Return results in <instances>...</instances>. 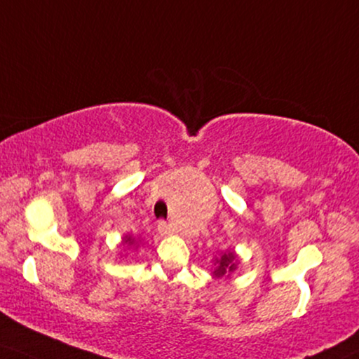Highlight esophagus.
<instances>
[{"label":"esophagus","mask_w":359,"mask_h":359,"mask_svg":"<svg viewBox=\"0 0 359 359\" xmlns=\"http://www.w3.org/2000/svg\"><path fill=\"white\" fill-rule=\"evenodd\" d=\"M157 229H158V232H161L162 235H167V233H170V225L169 224H167V222L165 220H161V222H158V224H157Z\"/></svg>","instance_id":"34e87169"}]
</instances>
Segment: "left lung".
<instances>
[{"label":"left lung","instance_id":"left-lung-1","mask_svg":"<svg viewBox=\"0 0 359 359\" xmlns=\"http://www.w3.org/2000/svg\"><path fill=\"white\" fill-rule=\"evenodd\" d=\"M237 255H235L233 252H229V253H224L222 255L220 260H217V270L213 271V275L215 276H224L225 273H230V271L235 270V266H237Z\"/></svg>","mask_w":359,"mask_h":359}]
</instances>
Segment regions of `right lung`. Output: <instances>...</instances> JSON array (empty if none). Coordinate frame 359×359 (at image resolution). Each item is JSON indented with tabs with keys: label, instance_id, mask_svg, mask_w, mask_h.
Segmentation results:
<instances>
[{
	"label": "right lung",
	"instance_id": "1",
	"mask_svg": "<svg viewBox=\"0 0 359 359\" xmlns=\"http://www.w3.org/2000/svg\"><path fill=\"white\" fill-rule=\"evenodd\" d=\"M134 240H133V237H126L124 238V245H129V243H133Z\"/></svg>",
	"mask_w": 359,
	"mask_h": 359
}]
</instances>
